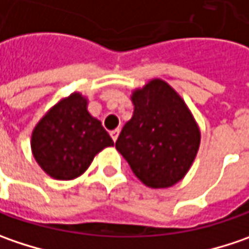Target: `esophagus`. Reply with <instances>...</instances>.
<instances>
[{
    "label": "esophagus",
    "instance_id": "1",
    "mask_svg": "<svg viewBox=\"0 0 249 249\" xmlns=\"http://www.w3.org/2000/svg\"><path fill=\"white\" fill-rule=\"evenodd\" d=\"M110 135H111L113 141L115 142V141L118 139V135H120V129H114V131H111V132H110Z\"/></svg>",
    "mask_w": 249,
    "mask_h": 249
}]
</instances>
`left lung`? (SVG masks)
<instances>
[{"label":"left lung","mask_w":249,"mask_h":249,"mask_svg":"<svg viewBox=\"0 0 249 249\" xmlns=\"http://www.w3.org/2000/svg\"><path fill=\"white\" fill-rule=\"evenodd\" d=\"M134 115L115 147L146 187L167 188L188 173L200 132L185 102L168 83L152 79L132 93Z\"/></svg>","instance_id":"1"}]
</instances>
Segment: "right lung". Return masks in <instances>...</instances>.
I'll use <instances>...</instances> for the list:
<instances>
[{
    "label": "right lung",
    "instance_id": "right-lung-1",
    "mask_svg": "<svg viewBox=\"0 0 249 249\" xmlns=\"http://www.w3.org/2000/svg\"><path fill=\"white\" fill-rule=\"evenodd\" d=\"M30 145L37 164L50 177L73 179L114 142L102 123L89 114L88 100L81 93H72L38 121Z\"/></svg>",
    "mask_w": 249,
    "mask_h": 249
}]
</instances>
